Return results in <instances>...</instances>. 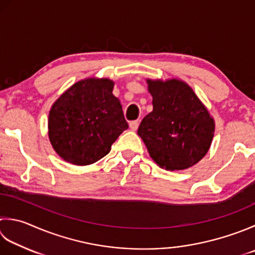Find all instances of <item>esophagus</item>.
I'll use <instances>...</instances> for the list:
<instances>
[{
	"instance_id": "obj_1",
	"label": "esophagus",
	"mask_w": 255,
	"mask_h": 255,
	"mask_svg": "<svg viewBox=\"0 0 255 255\" xmlns=\"http://www.w3.org/2000/svg\"><path fill=\"white\" fill-rule=\"evenodd\" d=\"M138 126H139V123H138V121H133V122H130V123H129V127H130L131 130H137Z\"/></svg>"
}]
</instances>
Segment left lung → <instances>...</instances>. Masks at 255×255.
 I'll use <instances>...</instances> for the list:
<instances>
[{"instance_id":"left-lung-1","label":"left lung","mask_w":255,"mask_h":255,"mask_svg":"<svg viewBox=\"0 0 255 255\" xmlns=\"http://www.w3.org/2000/svg\"><path fill=\"white\" fill-rule=\"evenodd\" d=\"M153 109L138 128L148 152L159 167L183 170L206 156L214 121L192 88L180 79H147Z\"/></svg>"}]
</instances>
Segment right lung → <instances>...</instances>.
Returning a JSON list of instances; mask_svg holds the SVG:
<instances>
[{"instance_id": "1", "label": "right lung", "mask_w": 255, "mask_h": 255, "mask_svg": "<svg viewBox=\"0 0 255 255\" xmlns=\"http://www.w3.org/2000/svg\"><path fill=\"white\" fill-rule=\"evenodd\" d=\"M113 89L114 82L108 78L83 79L53 104L48 137L65 161L76 166L98 161L128 128L122 104Z\"/></svg>"}]
</instances>
